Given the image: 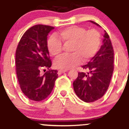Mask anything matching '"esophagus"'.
<instances>
[{
  "mask_svg": "<svg viewBox=\"0 0 129 129\" xmlns=\"http://www.w3.org/2000/svg\"><path fill=\"white\" fill-rule=\"evenodd\" d=\"M66 72H67V69H60L58 70V75H61V74H62L63 73Z\"/></svg>",
  "mask_w": 129,
  "mask_h": 129,
  "instance_id": "1",
  "label": "esophagus"
}]
</instances>
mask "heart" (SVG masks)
Segmentation results:
<instances>
[{"label": "heart", "mask_w": 129, "mask_h": 129, "mask_svg": "<svg viewBox=\"0 0 129 129\" xmlns=\"http://www.w3.org/2000/svg\"><path fill=\"white\" fill-rule=\"evenodd\" d=\"M60 39L64 44H72L71 54H63L55 60V66L62 69H68L79 64L82 59L87 62L93 58L99 50L101 44V34L97 30L73 25L62 30L58 33ZM55 37L48 40L49 52L54 56L60 55L62 50V42Z\"/></svg>", "instance_id": "obj_1"}]
</instances>
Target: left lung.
Masks as SVG:
<instances>
[{
    "label": "left lung",
    "mask_w": 129,
    "mask_h": 129,
    "mask_svg": "<svg viewBox=\"0 0 129 129\" xmlns=\"http://www.w3.org/2000/svg\"><path fill=\"white\" fill-rule=\"evenodd\" d=\"M90 22L100 25L93 21ZM103 44L87 64L82 68L88 72H79L73 82L77 95L85 102H93L103 97L107 90L114 71V49L105 31Z\"/></svg>",
    "instance_id": "1"
}]
</instances>
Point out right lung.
Here are the masks:
<instances>
[{"label":"right lung","instance_id":"1","mask_svg":"<svg viewBox=\"0 0 129 129\" xmlns=\"http://www.w3.org/2000/svg\"><path fill=\"white\" fill-rule=\"evenodd\" d=\"M54 27L36 25L20 39L15 53L18 81L24 94L29 99L41 101L49 95L58 78L57 70H50L52 61L47 47V36ZM49 71L43 75L42 70Z\"/></svg>","mask_w":129,"mask_h":129}]
</instances>
